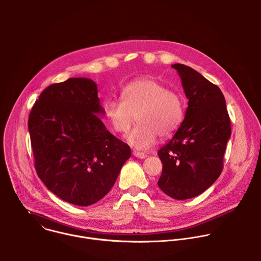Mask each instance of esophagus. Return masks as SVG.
I'll list each match as a JSON object with an SVG mask.
<instances>
[{"label":"esophagus","mask_w":261,"mask_h":261,"mask_svg":"<svg viewBox=\"0 0 261 261\" xmlns=\"http://www.w3.org/2000/svg\"><path fill=\"white\" fill-rule=\"evenodd\" d=\"M133 155L139 159H144L146 157V155L144 153H141V152H133Z\"/></svg>","instance_id":"obj_1"}]
</instances>
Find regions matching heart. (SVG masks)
<instances>
[{"mask_svg":"<svg viewBox=\"0 0 261 261\" xmlns=\"http://www.w3.org/2000/svg\"><path fill=\"white\" fill-rule=\"evenodd\" d=\"M123 100H108L103 107L106 121L116 132L127 133L135 119L139 122L127 136L138 150L153 145L158 135L169 137L184 118L182 100L161 83L148 77L134 80L121 91Z\"/></svg>","mask_w":261,"mask_h":261,"instance_id":"obj_1","label":"heart"}]
</instances>
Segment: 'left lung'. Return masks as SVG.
I'll return each mask as SVG.
<instances>
[{"label":"left lung","instance_id":"8db88e82","mask_svg":"<svg viewBox=\"0 0 261 261\" xmlns=\"http://www.w3.org/2000/svg\"><path fill=\"white\" fill-rule=\"evenodd\" d=\"M188 99L184 121L158 151L162 162L159 188L185 200L198 196L217 180L231 135L230 119L221 90L196 70L173 64Z\"/></svg>","mask_w":261,"mask_h":261}]
</instances>
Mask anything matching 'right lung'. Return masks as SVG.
Returning a JSON list of instances; mask_svg holds the SVG:
<instances>
[{"label": "right lung", "instance_id": "1", "mask_svg": "<svg viewBox=\"0 0 261 261\" xmlns=\"http://www.w3.org/2000/svg\"><path fill=\"white\" fill-rule=\"evenodd\" d=\"M97 84L74 77L47 87L29 117L37 174L47 189L74 205L102 199L115 185L130 146L102 121Z\"/></svg>", "mask_w": 261, "mask_h": 261}]
</instances>
